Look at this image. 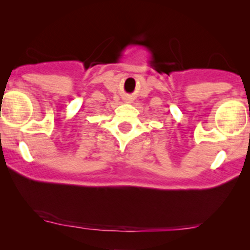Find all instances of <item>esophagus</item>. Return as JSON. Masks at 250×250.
Returning a JSON list of instances; mask_svg holds the SVG:
<instances>
[{
  "label": "esophagus",
  "instance_id": "1",
  "mask_svg": "<svg viewBox=\"0 0 250 250\" xmlns=\"http://www.w3.org/2000/svg\"><path fill=\"white\" fill-rule=\"evenodd\" d=\"M127 101H128V100H127Z\"/></svg>",
  "mask_w": 250,
  "mask_h": 250
}]
</instances>
